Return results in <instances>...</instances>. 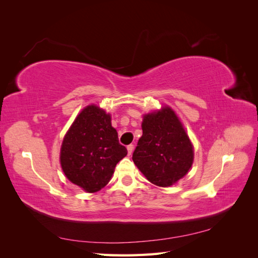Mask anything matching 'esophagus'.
I'll list each match as a JSON object with an SVG mask.
<instances>
[{"mask_svg": "<svg viewBox=\"0 0 258 258\" xmlns=\"http://www.w3.org/2000/svg\"><path fill=\"white\" fill-rule=\"evenodd\" d=\"M134 148H135L134 144H130V145H128V146H127V150H128V155H131V154H132V152H134Z\"/></svg>", "mask_w": 258, "mask_h": 258, "instance_id": "obj_1", "label": "esophagus"}]
</instances>
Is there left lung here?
Here are the masks:
<instances>
[{"label":"left lung","instance_id":"8db88e82","mask_svg":"<svg viewBox=\"0 0 258 258\" xmlns=\"http://www.w3.org/2000/svg\"><path fill=\"white\" fill-rule=\"evenodd\" d=\"M143 135L132 160L151 183L168 187L188 172L194 160L192 145L174 112L147 114L142 122Z\"/></svg>","mask_w":258,"mask_h":258}]
</instances>
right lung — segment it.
<instances>
[{
  "mask_svg": "<svg viewBox=\"0 0 258 258\" xmlns=\"http://www.w3.org/2000/svg\"><path fill=\"white\" fill-rule=\"evenodd\" d=\"M127 155L111 124V116L96 105L81 112L61 146L60 161L67 177L88 192L108 183L117 162Z\"/></svg>",
  "mask_w": 258,
  "mask_h": 258,
  "instance_id": "1",
  "label": "right lung"
}]
</instances>
